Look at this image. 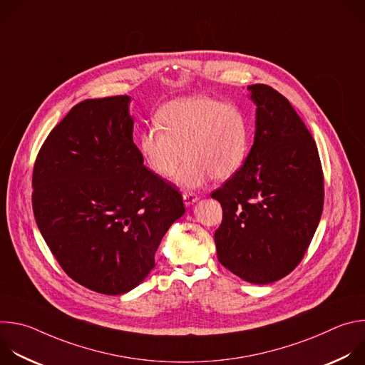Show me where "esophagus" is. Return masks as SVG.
<instances>
[{
    "label": "esophagus",
    "instance_id": "esophagus-1",
    "mask_svg": "<svg viewBox=\"0 0 365 365\" xmlns=\"http://www.w3.org/2000/svg\"><path fill=\"white\" fill-rule=\"evenodd\" d=\"M197 199H199V196L193 192H185L183 193V200H185V205H187V206L197 202Z\"/></svg>",
    "mask_w": 365,
    "mask_h": 365
}]
</instances>
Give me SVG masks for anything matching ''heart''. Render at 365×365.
<instances>
[{"label":"heart","instance_id":"heart-1","mask_svg":"<svg viewBox=\"0 0 365 365\" xmlns=\"http://www.w3.org/2000/svg\"><path fill=\"white\" fill-rule=\"evenodd\" d=\"M155 123L140 133L138 148L147 168L160 178L175 173L183 151L186 160L175 178L180 187L230 179L245 162L247 117L232 102L206 95L178 98L160 108Z\"/></svg>","mask_w":365,"mask_h":365}]
</instances>
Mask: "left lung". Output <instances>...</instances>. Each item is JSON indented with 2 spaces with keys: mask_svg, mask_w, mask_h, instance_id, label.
<instances>
[{
  "mask_svg": "<svg viewBox=\"0 0 365 365\" xmlns=\"http://www.w3.org/2000/svg\"><path fill=\"white\" fill-rule=\"evenodd\" d=\"M255 103L254 144L241 169L212 197L222 206L215 231L220 263L254 284L292 273L324 210L317 143L290 102L269 85L248 86Z\"/></svg>",
  "mask_w": 365,
  "mask_h": 365,
  "instance_id": "left-lung-1",
  "label": "left lung"
}]
</instances>
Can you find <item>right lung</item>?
<instances>
[{
  "label": "right lung",
  "mask_w": 365,
  "mask_h": 365,
  "mask_svg": "<svg viewBox=\"0 0 365 365\" xmlns=\"http://www.w3.org/2000/svg\"><path fill=\"white\" fill-rule=\"evenodd\" d=\"M130 96L85 99L50 131L33 169V212L63 272L103 294L138 286L185 214L179 189L143 165Z\"/></svg>",
  "instance_id": "right-lung-1"
}]
</instances>
